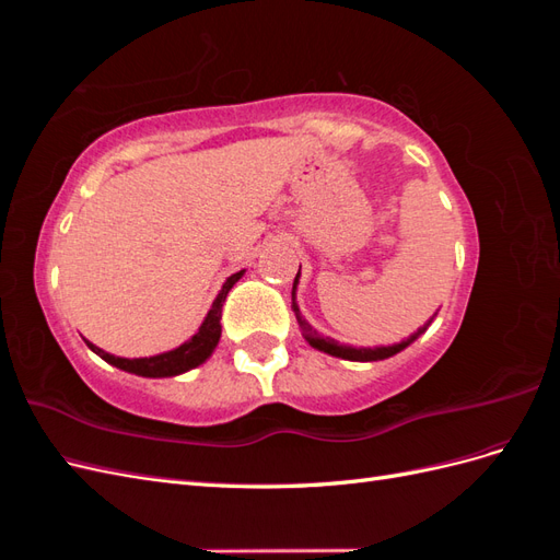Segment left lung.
<instances>
[{
    "label": "left lung",
    "instance_id": "left-lung-1",
    "mask_svg": "<svg viewBox=\"0 0 560 560\" xmlns=\"http://www.w3.org/2000/svg\"><path fill=\"white\" fill-rule=\"evenodd\" d=\"M296 280H299V273H296V278H294V290H296ZM294 290H292V311L296 313V319H299V327H301L303 336H306V341H308L313 348L325 350V352L334 354V358H343V360H352V362H376V360L393 358L395 352L404 350L406 346H409V343L413 341V338H416L418 334L425 331L428 325H430V322H428L425 327L418 329V334H413L411 338H406V341H401V343H397V346H389V348H348V346H341V343L331 341V338H327V336H319V334L308 325V322L301 317L299 306L294 303Z\"/></svg>",
    "mask_w": 560,
    "mask_h": 560
}]
</instances>
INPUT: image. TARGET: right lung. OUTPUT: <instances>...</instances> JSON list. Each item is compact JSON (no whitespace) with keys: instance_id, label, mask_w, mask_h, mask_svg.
I'll return each instance as SVG.
<instances>
[{"instance_id":"add662e5","label":"right lung","mask_w":560,"mask_h":560,"mask_svg":"<svg viewBox=\"0 0 560 560\" xmlns=\"http://www.w3.org/2000/svg\"><path fill=\"white\" fill-rule=\"evenodd\" d=\"M243 270L241 273H233L224 287L222 292H219V296L214 299L212 308L206 317V322H202L198 334H194L189 341H186L184 346L171 350V352H163V354H156V358H140V360H124V358H114V354L105 352L103 348H95L93 343H89V348L100 354L105 362L124 369V371H130V374H138V376H147V378H163V376H177V374H184V371H189L194 366H198L200 362H206L214 346L219 343V336H222V306L226 301V294L231 287L241 280Z\"/></svg>"}]
</instances>
